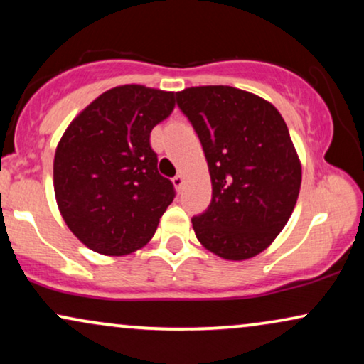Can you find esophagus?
Here are the masks:
<instances>
[{
	"label": "esophagus",
	"mask_w": 364,
	"mask_h": 364,
	"mask_svg": "<svg viewBox=\"0 0 364 364\" xmlns=\"http://www.w3.org/2000/svg\"><path fill=\"white\" fill-rule=\"evenodd\" d=\"M172 182H173V186H176V188L181 191L182 186H183V176H182V173H177V176L172 178Z\"/></svg>",
	"instance_id": "obj_1"
}]
</instances>
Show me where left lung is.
I'll use <instances>...</instances> for the list:
<instances>
[{"mask_svg":"<svg viewBox=\"0 0 364 364\" xmlns=\"http://www.w3.org/2000/svg\"><path fill=\"white\" fill-rule=\"evenodd\" d=\"M200 139L212 202L192 218L207 250L247 260L287 225L301 186L300 159L280 112L265 99L230 86L187 87L176 94Z\"/></svg>","mask_w":364,"mask_h":364,"instance_id":"1","label":"left lung"}]
</instances>
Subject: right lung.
I'll list each match as a JSON object with an SVG mask.
<instances>
[{
    "mask_svg": "<svg viewBox=\"0 0 364 364\" xmlns=\"http://www.w3.org/2000/svg\"><path fill=\"white\" fill-rule=\"evenodd\" d=\"M173 107V92L126 84L94 99L63 134L54 193L69 230L91 250L127 255L156 233L176 191L157 171L151 131Z\"/></svg>",
    "mask_w": 364,
    "mask_h": 364,
    "instance_id": "1",
    "label": "right lung"
}]
</instances>
